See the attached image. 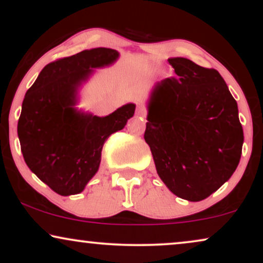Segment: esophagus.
<instances>
[{"instance_id": "obj_1", "label": "esophagus", "mask_w": 263, "mask_h": 263, "mask_svg": "<svg viewBox=\"0 0 263 263\" xmlns=\"http://www.w3.org/2000/svg\"><path fill=\"white\" fill-rule=\"evenodd\" d=\"M136 115L140 117H145L146 116V110H145V105L142 103H138L136 104Z\"/></svg>"}]
</instances>
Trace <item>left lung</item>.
<instances>
[{
    "instance_id": "8db88e82",
    "label": "left lung",
    "mask_w": 263,
    "mask_h": 263,
    "mask_svg": "<svg viewBox=\"0 0 263 263\" xmlns=\"http://www.w3.org/2000/svg\"><path fill=\"white\" fill-rule=\"evenodd\" d=\"M176 78L154 86L145 140L158 175L181 199L201 201L238 166L243 128L224 79L183 57L168 59Z\"/></svg>"
}]
</instances>
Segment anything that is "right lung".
Returning <instances> with one entry per match:
<instances>
[{
    "label": "right lung",
    "mask_w": 263,
    "mask_h": 263,
    "mask_svg": "<svg viewBox=\"0 0 263 263\" xmlns=\"http://www.w3.org/2000/svg\"><path fill=\"white\" fill-rule=\"evenodd\" d=\"M120 53L96 48L43 68L25 95L17 136L30 170L62 196L81 193L99 168L104 142L134 116L129 103L109 116L79 111L78 89L95 68L112 64Z\"/></svg>",
    "instance_id": "right-lung-1"
}]
</instances>
